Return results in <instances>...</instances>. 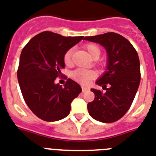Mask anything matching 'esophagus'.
I'll return each instance as SVG.
<instances>
[{
  "mask_svg": "<svg viewBox=\"0 0 156 156\" xmlns=\"http://www.w3.org/2000/svg\"><path fill=\"white\" fill-rule=\"evenodd\" d=\"M89 90V88L87 87H82V91H83V93H85V92H87V91H88Z\"/></svg>",
  "mask_w": 156,
  "mask_h": 156,
  "instance_id": "obj_1",
  "label": "esophagus"
}]
</instances>
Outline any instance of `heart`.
Returning a JSON list of instances; mask_svg holds the SVG:
<instances>
[{"instance_id":"b5f03b06","label":"heart","mask_w":156,"mask_h":156,"mask_svg":"<svg viewBox=\"0 0 156 156\" xmlns=\"http://www.w3.org/2000/svg\"><path fill=\"white\" fill-rule=\"evenodd\" d=\"M86 49L87 53L89 54L90 57L92 58H98L100 55H101V50L98 46L93 44H89L86 45ZM72 54L73 49H70L67 50L63 56V61L66 65H70L72 62ZM95 73L93 70H87V69H78L72 73V77L73 79L78 83L82 84L88 83L93 78H95Z\"/></svg>"}]
</instances>
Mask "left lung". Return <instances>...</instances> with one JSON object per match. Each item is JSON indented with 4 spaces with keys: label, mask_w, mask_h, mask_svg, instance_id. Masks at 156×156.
<instances>
[{
    "label": "left lung",
    "mask_w": 156,
    "mask_h": 156,
    "mask_svg": "<svg viewBox=\"0 0 156 156\" xmlns=\"http://www.w3.org/2000/svg\"><path fill=\"white\" fill-rule=\"evenodd\" d=\"M83 40L99 44L107 55L106 71L96 81L106 92L91 89L95 98L87 104L89 115L98 122H116L129 110L139 87L140 71L137 52L129 40L113 32L87 36Z\"/></svg>",
    "instance_id": "1"
}]
</instances>
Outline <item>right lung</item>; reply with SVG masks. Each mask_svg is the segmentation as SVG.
<instances>
[{"label": "right lung", "instance_id": "1", "mask_svg": "<svg viewBox=\"0 0 156 156\" xmlns=\"http://www.w3.org/2000/svg\"><path fill=\"white\" fill-rule=\"evenodd\" d=\"M82 40L83 36L65 37L44 31L33 37L22 49L18 82L26 104L40 119H63L70 112L72 101L82 92L80 85L70 78L63 87L55 83L65 68V52Z\"/></svg>", "mask_w": 156, "mask_h": 156}]
</instances>
